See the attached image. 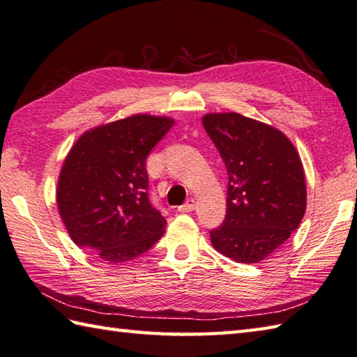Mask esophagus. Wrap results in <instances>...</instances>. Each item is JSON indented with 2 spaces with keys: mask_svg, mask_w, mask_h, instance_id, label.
I'll return each mask as SVG.
<instances>
[{
  "mask_svg": "<svg viewBox=\"0 0 357 357\" xmlns=\"http://www.w3.org/2000/svg\"><path fill=\"white\" fill-rule=\"evenodd\" d=\"M195 207H197V201L195 199H188L185 204H183L181 207H178V212L181 213H190L195 211Z\"/></svg>",
  "mask_w": 357,
  "mask_h": 357,
  "instance_id": "obj_1",
  "label": "esophagus"
}]
</instances>
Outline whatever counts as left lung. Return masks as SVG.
<instances>
[{"label": "left lung", "mask_w": 357, "mask_h": 357, "mask_svg": "<svg viewBox=\"0 0 357 357\" xmlns=\"http://www.w3.org/2000/svg\"><path fill=\"white\" fill-rule=\"evenodd\" d=\"M202 127L225 160L227 212L211 230L215 250L260 263L289 238L306 211L305 170L280 130L238 113H208Z\"/></svg>", "instance_id": "obj_1"}]
</instances>
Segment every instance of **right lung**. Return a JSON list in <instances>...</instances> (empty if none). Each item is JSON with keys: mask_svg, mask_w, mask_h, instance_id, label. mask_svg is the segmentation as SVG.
<instances>
[{"mask_svg": "<svg viewBox=\"0 0 357 357\" xmlns=\"http://www.w3.org/2000/svg\"><path fill=\"white\" fill-rule=\"evenodd\" d=\"M174 119L135 114L77 139L61 165L57 206L71 240L111 264L146 252L167 221L149 199L145 159Z\"/></svg>", "mask_w": 357, "mask_h": 357, "instance_id": "right-lung-1", "label": "right lung"}]
</instances>
